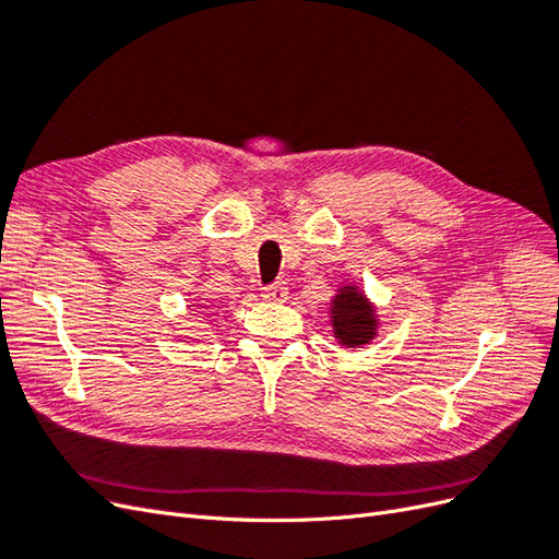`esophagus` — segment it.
Masks as SVG:
<instances>
[{
    "label": "esophagus",
    "mask_w": 559,
    "mask_h": 559,
    "mask_svg": "<svg viewBox=\"0 0 559 559\" xmlns=\"http://www.w3.org/2000/svg\"><path fill=\"white\" fill-rule=\"evenodd\" d=\"M261 296H263L265 300H270V302H284L286 298H289V289H286L284 282H275V284L265 286Z\"/></svg>",
    "instance_id": "obj_1"
}]
</instances>
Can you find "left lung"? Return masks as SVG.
Instances as JSON below:
<instances>
[{
  "label": "left lung",
  "mask_w": 559,
  "mask_h": 559,
  "mask_svg": "<svg viewBox=\"0 0 559 559\" xmlns=\"http://www.w3.org/2000/svg\"><path fill=\"white\" fill-rule=\"evenodd\" d=\"M333 337L343 347H364L378 335L380 321L376 306L366 298L357 284H343L331 298Z\"/></svg>",
  "instance_id": "obj_1"
}]
</instances>
